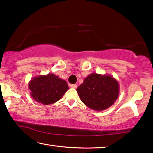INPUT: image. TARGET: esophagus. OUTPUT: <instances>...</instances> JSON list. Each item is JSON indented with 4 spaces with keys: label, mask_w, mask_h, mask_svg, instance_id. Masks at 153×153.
<instances>
[{
    "label": "esophagus",
    "mask_w": 153,
    "mask_h": 153,
    "mask_svg": "<svg viewBox=\"0 0 153 153\" xmlns=\"http://www.w3.org/2000/svg\"><path fill=\"white\" fill-rule=\"evenodd\" d=\"M70 86L72 88H74V89H76V88H77V85H76V84H71V85H70Z\"/></svg>",
    "instance_id": "esophagus-1"
}]
</instances>
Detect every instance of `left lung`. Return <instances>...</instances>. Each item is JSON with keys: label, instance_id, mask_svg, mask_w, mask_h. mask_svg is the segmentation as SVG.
Instances as JSON below:
<instances>
[{"label": "left lung", "instance_id": "1", "mask_svg": "<svg viewBox=\"0 0 153 153\" xmlns=\"http://www.w3.org/2000/svg\"><path fill=\"white\" fill-rule=\"evenodd\" d=\"M76 91L85 105L96 111H102L118 99L119 85L111 75L92 73L84 79Z\"/></svg>", "mask_w": 153, "mask_h": 153}]
</instances>
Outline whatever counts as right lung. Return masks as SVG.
I'll return each instance as SVG.
<instances>
[{"mask_svg": "<svg viewBox=\"0 0 153 153\" xmlns=\"http://www.w3.org/2000/svg\"><path fill=\"white\" fill-rule=\"evenodd\" d=\"M28 88L32 99L43 105L60 100L69 89L67 82L52 73L34 77L29 82Z\"/></svg>", "mask_w": 153, "mask_h": 153, "instance_id": "right-lung-1", "label": "right lung"}]
</instances>
